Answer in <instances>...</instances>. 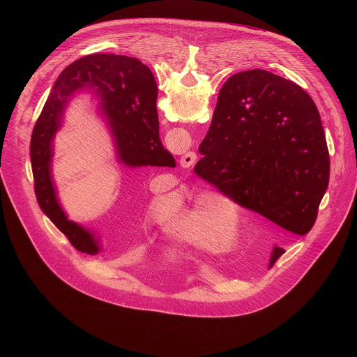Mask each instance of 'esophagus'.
Wrapping results in <instances>:
<instances>
[{"label":"esophagus","mask_w":357,"mask_h":357,"mask_svg":"<svg viewBox=\"0 0 357 357\" xmlns=\"http://www.w3.org/2000/svg\"><path fill=\"white\" fill-rule=\"evenodd\" d=\"M196 161V154L195 152H188L182 158H181V167L182 168H190Z\"/></svg>","instance_id":"esophagus-1"}]
</instances>
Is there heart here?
Returning <instances> with one entry per match:
<instances>
[{"label": "heart", "mask_w": 357, "mask_h": 357, "mask_svg": "<svg viewBox=\"0 0 357 357\" xmlns=\"http://www.w3.org/2000/svg\"><path fill=\"white\" fill-rule=\"evenodd\" d=\"M212 203L215 205V202ZM212 203L200 200L189 205L186 197H174L162 206L160 216L176 238L197 247H208L212 244L211 234L219 236L222 231L219 213Z\"/></svg>", "instance_id": "1"}]
</instances>
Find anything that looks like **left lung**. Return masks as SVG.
I'll return each mask as SVG.
<instances>
[{
	"label": "left lung",
	"instance_id": "8db88e82",
	"mask_svg": "<svg viewBox=\"0 0 357 357\" xmlns=\"http://www.w3.org/2000/svg\"><path fill=\"white\" fill-rule=\"evenodd\" d=\"M193 172L291 234L315 225L329 183L319 112L302 87L252 69L223 84ZM274 247L271 264L284 254Z\"/></svg>",
	"mask_w": 357,
	"mask_h": 357
}]
</instances>
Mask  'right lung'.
I'll return each mask as SVG.
<instances>
[{"instance_id": "right-lung-1", "label": "right lung", "mask_w": 357, "mask_h": 357, "mask_svg": "<svg viewBox=\"0 0 357 357\" xmlns=\"http://www.w3.org/2000/svg\"><path fill=\"white\" fill-rule=\"evenodd\" d=\"M91 89L109 114L119 158L128 167H171L175 160L160 138L158 87L152 72L138 59L94 54L70 63L56 79L33 127L29 157L40 211L70 241L87 254L98 252L94 237L66 219L50 181L52 139L66 100L80 89Z\"/></svg>"}]
</instances>
